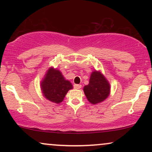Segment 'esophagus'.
I'll list each match as a JSON object with an SVG mask.
<instances>
[{
	"instance_id": "esophagus-1",
	"label": "esophagus",
	"mask_w": 152,
	"mask_h": 152,
	"mask_svg": "<svg viewBox=\"0 0 152 152\" xmlns=\"http://www.w3.org/2000/svg\"><path fill=\"white\" fill-rule=\"evenodd\" d=\"M82 87V85L81 84H74V88L75 89H80Z\"/></svg>"
}]
</instances>
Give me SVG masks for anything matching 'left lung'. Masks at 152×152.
Masks as SVG:
<instances>
[{
	"instance_id": "obj_1",
	"label": "left lung",
	"mask_w": 152,
	"mask_h": 152,
	"mask_svg": "<svg viewBox=\"0 0 152 152\" xmlns=\"http://www.w3.org/2000/svg\"><path fill=\"white\" fill-rule=\"evenodd\" d=\"M110 84L100 71L95 70L91 75L89 84L84 87L86 98L93 104L100 103L109 95Z\"/></svg>"
}]
</instances>
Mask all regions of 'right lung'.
Wrapping results in <instances>:
<instances>
[{
    "mask_svg": "<svg viewBox=\"0 0 152 152\" xmlns=\"http://www.w3.org/2000/svg\"><path fill=\"white\" fill-rule=\"evenodd\" d=\"M44 97L49 101L59 104L64 100L66 93L72 88V85L66 80L59 70L50 68L41 83Z\"/></svg>",
    "mask_w": 152,
    "mask_h": 152,
    "instance_id": "right-lung-1",
    "label": "right lung"
}]
</instances>
